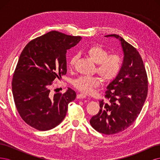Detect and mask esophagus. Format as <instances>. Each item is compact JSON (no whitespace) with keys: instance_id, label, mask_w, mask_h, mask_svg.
Instances as JSON below:
<instances>
[{"instance_id":"1","label":"esophagus","mask_w":160,"mask_h":160,"mask_svg":"<svg viewBox=\"0 0 160 160\" xmlns=\"http://www.w3.org/2000/svg\"><path fill=\"white\" fill-rule=\"evenodd\" d=\"M77 99H84V98H87V95L83 93H80V94H78L77 95Z\"/></svg>"}]
</instances>
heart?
Returning <instances> with one entry per match:
<instances>
[{"mask_svg": "<svg viewBox=\"0 0 160 160\" xmlns=\"http://www.w3.org/2000/svg\"><path fill=\"white\" fill-rule=\"evenodd\" d=\"M85 54L89 59L96 64V71L105 82L115 79L122 68V60L118 54H109L103 47L93 45L85 50ZM77 60V56H72L69 61L68 67L72 68ZM99 77L82 76L72 81L75 88L85 93H90L93 89L101 84Z\"/></svg>", "mask_w": 160, "mask_h": 160, "instance_id": "1", "label": "heart"}]
</instances>
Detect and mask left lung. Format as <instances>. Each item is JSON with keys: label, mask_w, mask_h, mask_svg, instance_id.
Listing matches in <instances>:
<instances>
[{"label": "left lung", "mask_w": 160, "mask_h": 160, "mask_svg": "<svg viewBox=\"0 0 160 160\" xmlns=\"http://www.w3.org/2000/svg\"><path fill=\"white\" fill-rule=\"evenodd\" d=\"M123 52L122 68L107 87L105 98L99 101V113L90 123L96 131L106 135L119 133L132 125L140 113L148 95V77L143 62L135 47L118 35Z\"/></svg>", "instance_id": "8db88e82"}]
</instances>
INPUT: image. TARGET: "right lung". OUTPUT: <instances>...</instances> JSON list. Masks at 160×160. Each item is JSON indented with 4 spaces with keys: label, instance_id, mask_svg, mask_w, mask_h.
<instances>
[{
    "label": "right lung",
    "instance_id": "1",
    "mask_svg": "<svg viewBox=\"0 0 160 160\" xmlns=\"http://www.w3.org/2000/svg\"><path fill=\"white\" fill-rule=\"evenodd\" d=\"M81 37L52 31L31 41L19 57L12 77L14 103L21 118L37 130L55 128L64 119L68 104L75 99V91L52 95L50 86L67 73V50Z\"/></svg>",
    "mask_w": 160,
    "mask_h": 160
}]
</instances>
